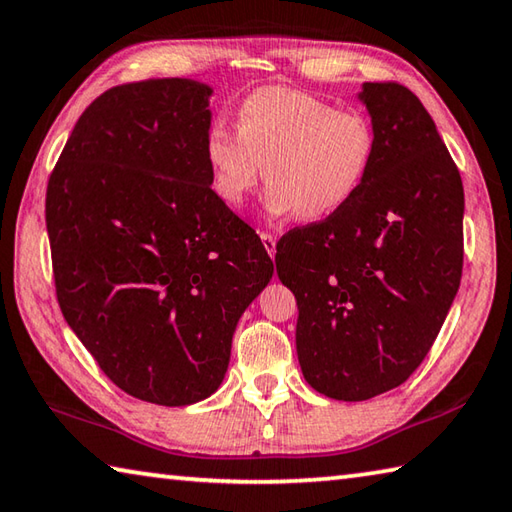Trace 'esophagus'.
Here are the masks:
<instances>
[{"label": "esophagus", "mask_w": 512, "mask_h": 512, "mask_svg": "<svg viewBox=\"0 0 512 512\" xmlns=\"http://www.w3.org/2000/svg\"><path fill=\"white\" fill-rule=\"evenodd\" d=\"M261 240H263V247H265L267 254L274 256L276 254V236H274V233L261 231Z\"/></svg>", "instance_id": "1"}]
</instances>
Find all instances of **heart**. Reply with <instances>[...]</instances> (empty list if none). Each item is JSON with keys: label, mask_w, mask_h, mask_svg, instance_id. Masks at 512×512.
<instances>
[{"label": "heart", "mask_w": 512, "mask_h": 512, "mask_svg": "<svg viewBox=\"0 0 512 512\" xmlns=\"http://www.w3.org/2000/svg\"><path fill=\"white\" fill-rule=\"evenodd\" d=\"M204 155L213 193L224 204H242L265 168L267 213L321 222L362 188L375 157V130L362 112L272 85L238 103L236 132L211 125Z\"/></svg>", "instance_id": "b5f03b06"}]
</instances>
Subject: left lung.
I'll use <instances>...</instances> for the list:
<instances>
[{
  "instance_id": "obj_1",
  "label": "left lung",
  "mask_w": 512,
  "mask_h": 512,
  "mask_svg": "<svg viewBox=\"0 0 512 512\" xmlns=\"http://www.w3.org/2000/svg\"><path fill=\"white\" fill-rule=\"evenodd\" d=\"M375 157L333 218L276 242L299 308L303 378L360 402L400 387L425 360L463 272V182L432 116L405 85L364 83Z\"/></svg>"
}]
</instances>
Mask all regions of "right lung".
I'll list each match as a JSON object with an SVG mask.
<instances>
[{
    "instance_id": "obj_1",
    "label": "right lung",
    "mask_w": 512,
    "mask_h": 512,
    "mask_svg": "<svg viewBox=\"0 0 512 512\" xmlns=\"http://www.w3.org/2000/svg\"><path fill=\"white\" fill-rule=\"evenodd\" d=\"M209 94L186 78L107 89L71 130L44 204L67 324L116 387L164 407L220 387L238 319L274 272L211 188Z\"/></svg>"
}]
</instances>
